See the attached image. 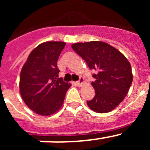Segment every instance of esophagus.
<instances>
[{"label": "esophagus", "mask_w": 150, "mask_h": 150, "mask_svg": "<svg viewBox=\"0 0 150 150\" xmlns=\"http://www.w3.org/2000/svg\"><path fill=\"white\" fill-rule=\"evenodd\" d=\"M83 83H84V79H83V77H80V78H79V81H77L76 83V85L78 87H80L83 84Z\"/></svg>", "instance_id": "esophagus-1"}]
</instances>
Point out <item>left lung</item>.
<instances>
[{"label":"left lung","instance_id":"1","mask_svg":"<svg viewBox=\"0 0 150 150\" xmlns=\"http://www.w3.org/2000/svg\"><path fill=\"white\" fill-rule=\"evenodd\" d=\"M73 50L82 57L91 70V83L95 95L87 104L91 110L105 113L114 110L127 95L133 80L132 67L128 59L113 46L102 41L76 43Z\"/></svg>","mask_w":150,"mask_h":150}]
</instances>
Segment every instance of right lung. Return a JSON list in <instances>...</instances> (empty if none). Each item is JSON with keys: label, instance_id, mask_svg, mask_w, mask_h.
I'll use <instances>...</instances> for the list:
<instances>
[{"label": "right lung", "instance_id": "1", "mask_svg": "<svg viewBox=\"0 0 150 150\" xmlns=\"http://www.w3.org/2000/svg\"><path fill=\"white\" fill-rule=\"evenodd\" d=\"M64 42L49 41L38 45L28 55L20 74L19 89L24 102L41 116H50L63 104L71 85L59 77L57 62Z\"/></svg>", "mask_w": 150, "mask_h": 150}]
</instances>
